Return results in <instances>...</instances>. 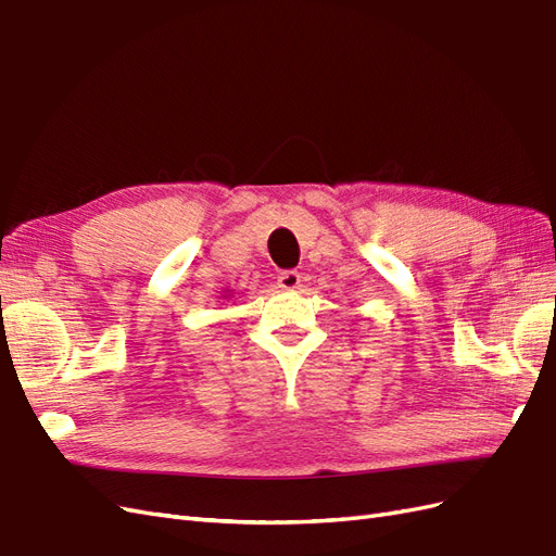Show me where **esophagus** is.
<instances>
[{
	"label": "esophagus",
	"instance_id": "34e87169",
	"mask_svg": "<svg viewBox=\"0 0 556 556\" xmlns=\"http://www.w3.org/2000/svg\"><path fill=\"white\" fill-rule=\"evenodd\" d=\"M278 288L285 292H294L301 288V274L299 271H282L278 276Z\"/></svg>",
	"mask_w": 556,
	"mask_h": 556
}]
</instances>
